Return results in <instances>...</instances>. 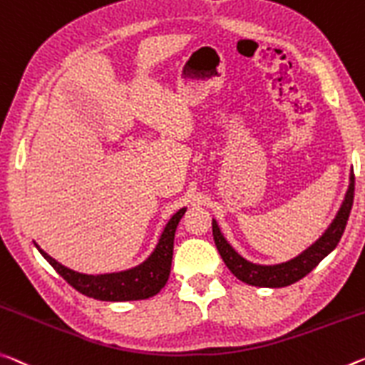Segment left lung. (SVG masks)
<instances>
[{
	"label": "left lung",
	"instance_id": "1",
	"mask_svg": "<svg viewBox=\"0 0 365 365\" xmlns=\"http://www.w3.org/2000/svg\"><path fill=\"white\" fill-rule=\"evenodd\" d=\"M352 201H354V170L349 172V185L348 190H346L344 200L339 206L336 216L325 229V232L318 237L310 247L305 248L304 252H300L297 257L287 259V262L274 264H259L248 262L247 258L242 257L239 252H235V248L229 244L227 239L221 232V229H219L216 219H212L214 244H216L219 255H221L225 266L230 269V273L237 279L245 282V284L257 287L291 286L299 279H302L304 276H307L323 258L328 257L336 248L341 235H343L346 229V224H348Z\"/></svg>",
	"mask_w": 365,
	"mask_h": 365
}]
</instances>
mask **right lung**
Wrapping results in <instances>:
<instances>
[{"mask_svg":"<svg viewBox=\"0 0 365 365\" xmlns=\"http://www.w3.org/2000/svg\"><path fill=\"white\" fill-rule=\"evenodd\" d=\"M187 207H180L165 224L164 230L159 237L158 244L144 262L123 271L102 274H86L79 271L69 269L68 266L56 262L47 252H43L36 242L37 250L42 257L53 266L55 271L65 279L69 286H73L78 292L84 296L107 300V302H126V300L149 299L158 294L165 286L170 274L172 255H173V239H175L177 225Z\"/></svg>","mask_w":365,"mask_h":365,"instance_id":"obj_1","label":"right lung"}]
</instances>
